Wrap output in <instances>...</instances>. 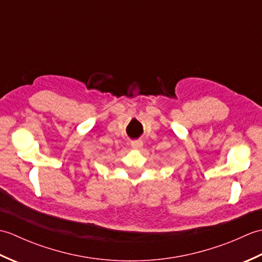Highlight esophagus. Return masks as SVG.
Returning a JSON list of instances; mask_svg holds the SVG:
<instances>
[{
    "label": "esophagus",
    "mask_w": 262,
    "mask_h": 262,
    "mask_svg": "<svg viewBox=\"0 0 262 262\" xmlns=\"http://www.w3.org/2000/svg\"><path fill=\"white\" fill-rule=\"evenodd\" d=\"M130 145H132V147L133 148H141L142 146H143V142L141 141V140H136V141H133L132 143H130Z\"/></svg>",
    "instance_id": "esophagus-1"
}]
</instances>
